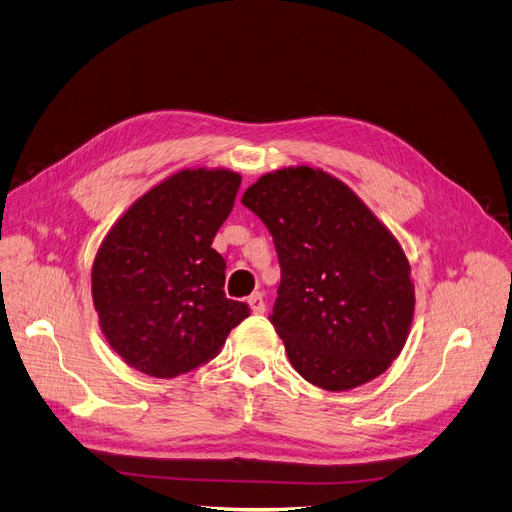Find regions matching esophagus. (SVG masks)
<instances>
[{"instance_id": "obj_1", "label": "esophagus", "mask_w": 512, "mask_h": 512, "mask_svg": "<svg viewBox=\"0 0 512 512\" xmlns=\"http://www.w3.org/2000/svg\"><path fill=\"white\" fill-rule=\"evenodd\" d=\"M246 304H249L253 314H263V312H266V301H263L261 293H253L249 299H246Z\"/></svg>"}]
</instances>
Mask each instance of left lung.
Returning a JSON list of instances; mask_svg holds the SVG:
<instances>
[{
  "label": "left lung",
  "instance_id": "8db88e82",
  "mask_svg": "<svg viewBox=\"0 0 512 512\" xmlns=\"http://www.w3.org/2000/svg\"><path fill=\"white\" fill-rule=\"evenodd\" d=\"M242 204L274 238L280 287L270 323L295 371L331 392L382 375L407 342L415 306L399 240L320 168L263 175Z\"/></svg>",
  "mask_w": 512,
  "mask_h": 512
}]
</instances>
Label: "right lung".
<instances>
[{
  "label": "right lung",
  "instance_id": "right-lung-1",
  "mask_svg": "<svg viewBox=\"0 0 512 512\" xmlns=\"http://www.w3.org/2000/svg\"><path fill=\"white\" fill-rule=\"evenodd\" d=\"M238 187L234 170H179L105 236L92 301L109 346L132 369L162 380L194 371L249 316V306L225 297V259L211 246Z\"/></svg>",
  "mask_w": 512,
  "mask_h": 512
}]
</instances>
